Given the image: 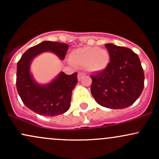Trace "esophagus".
I'll return each instance as SVG.
<instances>
[{
	"mask_svg": "<svg viewBox=\"0 0 159 159\" xmlns=\"http://www.w3.org/2000/svg\"><path fill=\"white\" fill-rule=\"evenodd\" d=\"M84 75V73L83 72H78V79L79 80H81V77H82V75Z\"/></svg>",
	"mask_w": 159,
	"mask_h": 159,
	"instance_id": "34e87169",
	"label": "esophagus"
}]
</instances>
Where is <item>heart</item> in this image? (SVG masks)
I'll return each mask as SVG.
<instances>
[{"label": "heart", "mask_w": 159, "mask_h": 159, "mask_svg": "<svg viewBox=\"0 0 159 159\" xmlns=\"http://www.w3.org/2000/svg\"><path fill=\"white\" fill-rule=\"evenodd\" d=\"M70 60L75 64L87 66L90 71L99 72L106 69L110 61V56L105 49L86 46L72 52Z\"/></svg>", "instance_id": "1"}]
</instances>
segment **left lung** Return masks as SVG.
<instances>
[{"label":"left lung","mask_w":159,"mask_h":159,"mask_svg":"<svg viewBox=\"0 0 159 159\" xmlns=\"http://www.w3.org/2000/svg\"><path fill=\"white\" fill-rule=\"evenodd\" d=\"M110 62L104 70L91 75V93L96 102L111 109L132 105L143 90L144 73L139 57L131 49L105 44Z\"/></svg>","instance_id":"1"}]
</instances>
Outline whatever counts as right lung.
Returning <instances> with one entry per match:
<instances>
[{
	"instance_id": "obj_1",
	"label": "right lung",
	"mask_w": 159,
	"mask_h": 159,
	"mask_svg": "<svg viewBox=\"0 0 159 159\" xmlns=\"http://www.w3.org/2000/svg\"><path fill=\"white\" fill-rule=\"evenodd\" d=\"M68 48L66 43L44 41L27 49L18 62L16 88L19 96L25 106L41 116H57L69 110L72 91L78 83V73L68 75L62 72L52 82L41 85L33 78L30 63L35 57L45 52L54 53L63 60Z\"/></svg>"
}]
</instances>
